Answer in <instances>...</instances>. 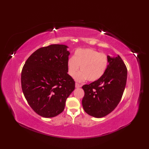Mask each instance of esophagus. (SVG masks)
I'll return each instance as SVG.
<instances>
[{
    "label": "esophagus",
    "mask_w": 149,
    "mask_h": 149,
    "mask_svg": "<svg viewBox=\"0 0 149 149\" xmlns=\"http://www.w3.org/2000/svg\"><path fill=\"white\" fill-rule=\"evenodd\" d=\"M81 86V84H79L77 83H75V88H80Z\"/></svg>",
    "instance_id": "obj_1"
}]
</instances>
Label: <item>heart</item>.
<instances>
[{
	"label": "heart",
	"mask_w": 149,
	"mask_h": 149,
	"mask_svg": "<svg viewBox=\"0 0 149 149\" xmlns=\"http://www.w3.org/2000/svg\"><path fill=\"white\" fill-rule=\"evenodd\" d=\"M108 65L107 56L93 49H79L75 51L73 58L67 61L68 74L74 77L80 66L81 72L75 75L77 81L86 79L90 82L95 81L102 76Z\"/></svg>",
	"instance_id": "heart-1"
}]
</instances>
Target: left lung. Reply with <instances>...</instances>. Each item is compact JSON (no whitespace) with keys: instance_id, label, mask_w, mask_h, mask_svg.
Masks as SVG:
<instances>
[{"instance_id":"1","label":"left lung","mask_w":149,"mask_h":149,"mask_svg":"<svg viewBox=\"0 0 149 149\" xmlns=\"http://www.w3.org/2000/svg\"><path fill=\"white\" fill-rule=\"evenodd\" d=\"M109 65L104 75L82 88L84 96L82 100L84 111L95 118H102L115 109L125 90L127 70L123 60L118 55L107 56Z\"/></svg>"}]
</instances>
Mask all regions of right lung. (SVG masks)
<instances>
[{"mask_svg":"<svg viewBox=\"0 0 149 149\" xmlns=\"http://www.w3.org/2000/svg\"><path fill=\"white\" fill-rule=\"evenodd\" d=\"M68 48L54 44L38 49L22 68L24 97L31 108L45 118L62 113L66 99L75 89V81L67 74Z\"/></svg>","mask_w":149,"mask_h":149,"instance_id":"obj_1","label":"right lung"}]
</instances>
